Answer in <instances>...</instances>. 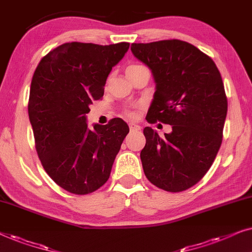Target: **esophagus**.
Segmentation results:
<instances>
[{"mask_svg":"<svg viewBox=\"0 0 252 252\" xmlns=\"http://www.w3.org/2000/svg\"><path fill=\"white\" fill-rule=\"evenodd\" d=\"M129 128H130V131H138V130H140V126L138 124H135V123H130Z\"/></svg>","mask_w":252,"mask_h":252,"instance_id":"obj_1","label":"esophagus"}]
</instances>
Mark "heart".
<instances>
[{"instance_id":"1","label":"heart","mask_w":252,"mask_h":252,"mask_svg":"<svg viewBox=\"0 0 252 252\" xmlns=\"http://www.w3.org/2000/svg\"><path fill=\"white\" fill-rule=\"evenodd\" d=\"M138 66H142V65H136V64L130 65V66H128V69H126V71H128V70L138 68ZM124 114H126V115L128 117H130V119H135V117L137 116V113L135 112V110H131V109H126V110H124Z\"/></svg>"}]
</instances>
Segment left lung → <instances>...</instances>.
Returning <instances> with one entry per match:
<instances>
[{"label":"left lung","instance_id":"obj_1","mask_svg":"<svg viewBox=\"0 0 252 252\" xmlns=\"http://www.w3.org/2000/svg\"><path fill=\"white\" fill-rule=\"evenodd\" d=\"M131 52L156 82L147 122L172 126L165 137L144 129V173L162 190L189 189L212 166L222 142L227 98L219 70L197 47L176 39L132 43Z\"/></svg>","mask_w":252,"mask_h":252}]
</instances>
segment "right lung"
I'll return each mask as SVG.
<instances>
[{
    "label": "right lung",
    "mask_w": 252,
    "mask_h": 252,
    "mask_svg": "<svg viewBox=\"0 0 252 252\" xmlns=\"http://www.w3.org/2000/svg\"><path fill=\"white\" fill-rule=\"evenodd\" d=\"M130 43L66 42L36 66L29 100L35 149L54 182L75 194L98 190L129 132L122 119L89 129L90 105L103 95L107 77Z\"/></svg>",
    "instance_id": "obj_1"
}]
</instances>
